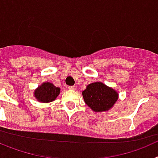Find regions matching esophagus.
Instances as JSON below:
<instances>
[{"instance_id":"34e87169","label":"esophagus","mask_w":158,"mask_h":158,"mask_svg":"<svg viewBox=\"0 0 158 158\" xmlns=\"http://www.w3.org/2000/svg\"><path fill=\"white\" fill-rule=\"evenodd\" d=\"M69 89H70V90H75V89H76V86H69Z\"/></svg>"}]
</instances>
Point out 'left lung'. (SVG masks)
I'll return each mask as SVG.
<instances>
[{"label": "left lung", "instance_id": "1", "mask_svg": "<svg viewBox=\"0 0 158 158\" xmlns=\"http://www.w3.org/2000/svg\"><path fill=\"white\" fill-rule=\"evenodd\" d=\"M85 104L96 112L111 109L117 101L118 93L102 82L89 84L82 92Z\"/></svg>", "mask_w": 158, "mask_h": 158}]
</instances>
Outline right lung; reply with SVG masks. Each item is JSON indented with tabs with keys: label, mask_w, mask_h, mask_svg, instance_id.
I'll use <instances>...</instances> for the list:
<instances>
[{
	"label": "right lung",
	"mask_w": 158,
	"mask_h": 158,
	"mask_svg": "<svg viewBox=\"0 0 158 158\" xmlns=\"http://www.w3.org/2000/svg\"><path fill=\"white\" fill-rule=\"evenodd\" d=\"M60 89L50 82H44L35 90V97L38 101L48 103L54 100L59 95Z\"/></svg>",
	"instance_id": "right-lung-1"
}]
</instances>
